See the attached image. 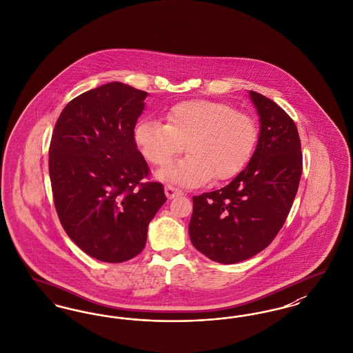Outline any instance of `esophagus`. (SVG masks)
<instances>
[{"instance_id":"esophagus-1","label":"esophagus","mask_w":353,"mask_h":353,"mask_svg":"<svg viewBox=\"0 0 353 353\" xmlns=\"http://www.w3.org/2000/svg\"><path fill=\"white\" fill-rule=\"evenodd\" d=\"M181 194H183V192L180 189H177V188L172 186V185H167L165 186V196L170 198V199L177 197V196H181Z\"/></svg>"}]
</instances>
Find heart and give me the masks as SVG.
<instances>
[{
  "label": "heart",
  "instance_id": "heart-1",
  "mask_svg": "<svg viewBox=\"0 0 353 353\" xmlns=\"http://www.w3.org/2000/svg\"><path fill=\"white\" fill-rule=\"evenodd\" d=\"M257 127L248 114L222 101L177 102L165 113V123L141 121L134 141L147 161L165 167L185 150L190 154L161 170L159 177L185 186L235 177L254 152Z\"/></svg>",
  "mask_w": 353,
  "mask_h": 353
}]
</instances>
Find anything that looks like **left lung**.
<instances>
[{
    "label": "left lung",
    "mask_w": 353,
    "mask_h": 353,
    "mask_svg": "<svg viewBox=\"0 0 353 353\" xmlns=\"http://www.w3.org/2000/svg\"><path fill=\"white\" fill-rule=\"evenodd\" d=\"M260 115V137L251 161L210 193L193 197L189 236L212 261L234 264L261 252L283 226L302 174L294 121L276 102L250 90Z\"/></svg>",
    "instance_id": "left-lung-1"
}]
</instances>
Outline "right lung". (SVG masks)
Masks as SVG:
<instances>
[{
  "label": "right lung",
  "mask_w": 353,
  "mask_h": 353,
  "mask_svg": "<svg viewBox=\"0 0 353 353\" xmlns=\"http://www.w3.org/2000/svg\"><path fill=\"white\" fill-rule=\"evenodd\" d=\"M147 92L122 83L67 103L52 132L48 170L60 223L85 254L123 263L141 254L167 201L134 141Z\"/></svg>",
  "instance_id": "obj_1"
}]
</instances>
